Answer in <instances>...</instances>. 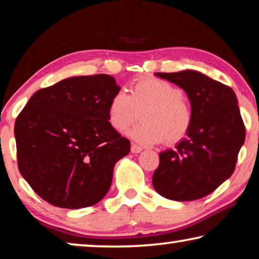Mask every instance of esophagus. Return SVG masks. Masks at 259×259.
<instances>
[{"label":"esophagus","instance_id":"obj_1","mask_svg":"<svg viewBox=\"0 0 259 259\" xmlns=\"http://www.w3.org/2000/svg\"><path fill=\"white\" fill-rule=\"evenodd\" d=\"M141 151H143V147L139 146V145L132 144V146H131V152H132V153H140Z\"/></svg>","mask_w":259,"mask_h":259}]
</instances>
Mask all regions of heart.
Instances as JSON below:
<instances>
[{"label": "heart", "instance_id": "1", "mask_svg": "<svg viewBox=\"0 0 259 259\" xmlns=\"http://www.w3.org/2000/svg\"><path fill=\"white\" fill-rule=\"evenodd\" d=\"M143 118L130 132L137 143L154 145L162 140L175 144L189 133L192 109L179 87L157 77H143L131 87L130 95L116 92L108 105V121L123 132Z\"/></svg>", "mask_w": 259, "mask_h": 259}]
</instances>
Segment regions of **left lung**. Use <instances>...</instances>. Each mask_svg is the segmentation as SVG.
Masks as SVG:
<instances>
[{
    "mask_svg": "<svg viewBox=\"0 0 259 259\" xmlns=\"http://www.w3.org/2000/svg\"><path fill=\"white\" fill-rule=\"evenodd\" d=\"M155 75L186 92L192 125L187 137L173 150L159 154L152 184L167 199H200L231 177L245 140L236 94L226 84L196 70Z\"/></svg>",
    "mask_w": 259,
    "mask_h": 259,
    "instance_id": "8db88e82",
    "label": "left lung"
}]
</instances>
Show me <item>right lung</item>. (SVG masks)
<instances>
[{"mask_svg": "<svg viewBox=\"0 0 259 259\" xmlns=\"http://www.w3.org/2000/svg\"><path fill=\"white\" fill-rule=\"evenodd\" d=\"M119 91L107 74L68 77L37 91L16 118L17 166L53 206H92L108 192L115 162L131 150L108 121Z\"/></svg>", "mask_w": 259, "mask_h": 259, "instance_id": "obj_1", "label": "right lung"}]
</instances>
